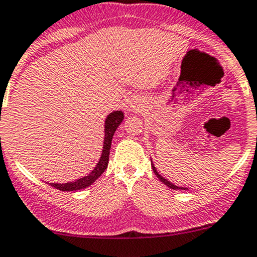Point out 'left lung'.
Listing matches in <instances>:
<instances>
[{
  "label": "left lung",
  "instance_id": "1",
  "mask_svg": "<svg viewBox=\"0 0 257 257\" xmlns=\"http://www.w3.org/2000/svg\"><path fill=\"white\" fill-rule=\"evenodd\" d=\"M151 162H153V161H151ZM151 167H153V170H154V173H155V175H156L158 179H160V181L161 182H163L164 185H166L167 187H169V188H172V189H186L187 188H185V187H179V186H176V185H174V183H172L170 181H168L167 179H164V177L162 176V175H160V174H158V172H157V169L156 168H155V166L153 163H151Z\"/></svg>",
  "mask_w": 257,
  "mask_h": 257
}]
</instances>
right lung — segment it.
<instances>
[{
    "label": "right lung",
    "mask_w": 257,
    "mask_h": 257,
    "mask_svg": "<svg viewBox=\"0 0 257 257\" xmlns=\"http://www.w3.org/2000/svg\"><path fill=\"white\" fill-rule=\"evenodd\" d=\"M122 120H123V113L121 110H114V112L109 113L108 115H107L106 120H104V139H103L102 153H101L99 162L96 163V166H95L94 169L91 170L87 176L81 177V179L76 180V181H72V182L50 183V185L63 192L78 191V189H83L85 187H89L90 185H93V183L101 176V174L107 169L108 160H109V150H110V145H112L114 132L116 131V128H118V126L121 123Z\"/></svg>",
    "instance_id": "right-lung-1"
}]
</instances>
